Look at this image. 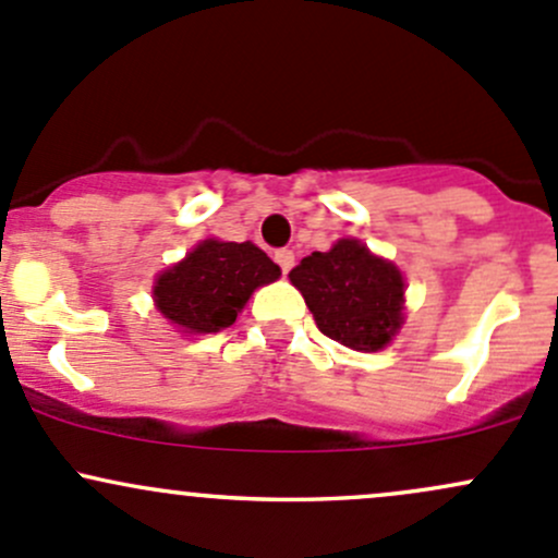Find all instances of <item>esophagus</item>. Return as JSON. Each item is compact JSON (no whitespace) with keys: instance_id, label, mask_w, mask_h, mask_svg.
Wrapping results in <instances>:
<instances>
[{"instance_id":"obj_1","label":"esophagus","mask_w":558,"mask_h":558,"mask_svg":"<svg viewBox=\"0 0 558 558\" xmlns=\"http://www.w3.org/2000/svg\"><path fill=\"white\" fill-rule=\"evenodd\" d=\"M275 262L280 264V269H283L286 275L291 272V267H294V251H289V248H280V251H275Z\"/></svg>"}]
</instances>
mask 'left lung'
Instances as JSON below:
<instances>
[{
	"instance_id": "obj_1",
	"label": "left lung",
	"mask_w": 558,
	"mask_h": 558,
	"mask_svg": "<svg viewBox=\"0 0 558 558\" xmlns=\"http://www.w3.org/2000/svg\"><path fill=\"white\" fill-rule=\"evenodd\" d=\"M326 337L377 353L403 324V275L361 240L342 238L331 251H313L289 272Z\"/></svg>"
}]
</instances>
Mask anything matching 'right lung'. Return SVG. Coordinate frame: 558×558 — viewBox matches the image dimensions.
I'll return each mask as SVG.
<instances>
[{
    "instance_id": "add662e5",
    "label": "right lung",
    "mask_w": 558,
    "mask_h": 558,
    "mask_svg": "<svg viewBox=\"0 0 558 558\" xmlns=\"http://www.w3.org/2000/svg\"><path fill=\"white\" fill-rule=\"evenodd\" d=\"M280 278V267L254 243L203 240L179 264L157 275V310L184 333H216L232 326L259 286Z\"/></svg>"
}]
</instances>
